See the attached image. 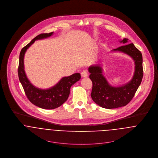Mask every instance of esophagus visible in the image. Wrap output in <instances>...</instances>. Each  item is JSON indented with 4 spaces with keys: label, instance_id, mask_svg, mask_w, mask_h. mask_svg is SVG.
I'll list each match as a JSON object with an SVG mask.
<instances>
[{
    "label": "esophagus",
    "instance_id": "1",
    "mask_svg": "<svg viewBox=\"0 0 158 158\" xmlns=\"http://www.w3.org/2000/svg\"><path fill=\"white\" fill-rule=\"evenodd\" d=\"M81 77L83 78V77H87L88 76V72L86 70H83L81 73Z\"/></svg>",
    "mask_w": 158,
    "mask_h": 158
}]
</instances>
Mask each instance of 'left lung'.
<instances>
[{
	"instance_id": "obj_1",
	"label": "left lung",
	"mask_w": 158,
	"mask_h": 158,
	"mask_svg": "<svg viewBox=\"0 0 158 158\" xmlns=\"http://www.w3.org/2000/svg\"><path fill=\"white\" fill-rule=\"evenodd\" d=\"M128 39L124 38L120 43L125 45L120 46L114 52L124 53L133 58L135 70L132 79L127 84L118 87L111 86L102 74V68L99 64L92 65L88 70L89 78L92 82L91 97L100 106L106 109H114L126 106L133 98L143 78L142 55L135 45L127 44Z\"/></svg>"
}]
</instances>
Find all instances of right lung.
Returning <instances> with one entry per match:
<instances>
[{"label":"right lung","mask_w":158,"mask_h":158,"mask_svg":"<svg viewBox=\"0 0 158 158\" xmlns=\"http://www.w3.org/2000/svg\"><path fill=\"white\" fill-rule=\"evenodd\" d=\"M53 33V32L40 34L23 48L19 55L18 67L19 79L27 97L33 105L46 110H53L61 106L68 100L71 86L81 78V75L79 73L72 74L69 77H64L56 85L47 89L36 88L27 78L24 70L23 63L24 55L27 50L35 41L50 37Z\"/></svg>","instance_id":"1"}]
</instances>
